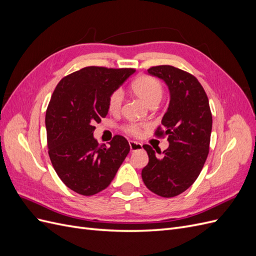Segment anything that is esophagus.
I'll use <instances>...</instances> for the list:
<instances>
[{"instance_id":"obj_1","label":"esophagus","mask_w":256,"mask_h":256,"mask_svg":"<svg viewBox=\"0 0 256 256\" xmlns=\"http://www.w3.org/2000/svg\"><path fill=\"white\" fill-rule=\"evenodd\" d=\"M129 145H130V150L131 152H136V150H142V144L138 143V142L130 141Z\"/></svg>"}]
</instances>
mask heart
<instances>
[{
    "instance_id": "b5f03b06",
    "label": "heart",
    "mask_w": 256,
    "mask_h": 256,
    "mask_svg": "<svg viewBox=\"0 0 256 256\" xmlns=\"http://www.w3.org/2000/svg\"><path fill=\"white\" fill-rule=\"evenodd\" d=\"M131 90L148 106H157L164 95V88L161 83L150 76H140L131 83ZM122 104V92L120 90H116L109 97L108 108L111 113H118ZM144 125L138 124H129L126 131L134 136H140Z\"/></svg>"
}]
</instances>
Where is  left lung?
Returning a JSON list of instances; mask_svg holds the SVG:
<instances>
[{"mask_svg": "<svg viewBox=\"0 0 256 256\" xmlns=\"http://www.w3.org/2000/svg\"><path fill=\"white\" fill-rule=\"evenodd\" d=\"M148 74L164 80L170 90V104L157 136H168V147L158 157L150 145H143L148 164L142 180L152 192L173 198L196 180L209 152L212 116L202 85L194 76L170 65L152 67ZM159 154V152H157Z\"/></svg>", "mask_w": 256, "mask_h": 256, "instance_id": "obj_1", "label": "left lung"}]
</instances>
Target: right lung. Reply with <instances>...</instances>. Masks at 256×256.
<instances>
[{
	"instance_id": "1",
	"label": "right lung",
	"mask_w": 256,
	"mask_h": 256,
	"mask_svg": "<svg viewBox=\"0 0 256 256\" xmlns=\"http://www.w3.org/2000/svg\"><path fill=\"white\" fill-rule=\"evenodd\" d=\"M134 72L85 67L62 79L53 92L46 112L49 157L60 180L79 194L94 196L106 189L130 150L122 136L106 147L92 134L94 124L109 112L111 92Z\"/></svg>"
}]
</instances>
